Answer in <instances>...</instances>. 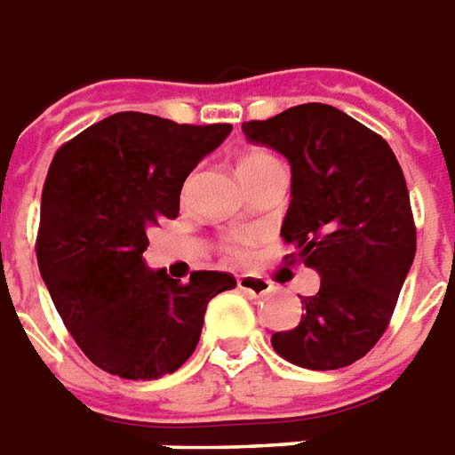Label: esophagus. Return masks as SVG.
<instances>
[{"mask_svg":"<svg viewBox=\"0 0 455 455\" xmlns=\"http://www.w3.org/2000/svg\"><path fill=\"white\" fill-rule=\"evenodd\" d=\"M237 289L250 296H264V294H269L272 284H269L267 279H262V276H254V274H243V276H237Z\"/></svg>","mask_w":455,"mask_h":455,"instance_id":"1","label":"esophagus"}]
</instances>
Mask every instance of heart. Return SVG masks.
I'll use <instances>...</instances> for the list:
<instances>
[{"label": "heart", "instance_id": "b5f03b06", "mask_svg": "<svg viewBox=\"0 0 455 455\" xmlns=\"http://www.w3.org/2000/svg\"><path fill=\"white\" fill-rule=\"evenodd\" d=\"M269 166H276V159L262 149L244 151L243 156L237 159V173H240L243 181L254 176V173H259V171L269 169ZM250 247H252V235L247 233H233L222 240V250L233 259H244L250 254Z\"/></svg>", "mask_w": 455, "mask_h": 455}]
</instances>
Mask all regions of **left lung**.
<instances>
[{
	"label": "left lung",
	"instance_id": "obj_1",
	"mask_svg": "<svg viewBox=\"0 0 455 455\" xmlns=\"http://www.w3.org/2000/svg\"><path fill=\"white\" fill-rule=\"evenodd\" d=\"M244 137L291 164L284 259L321 274L279 355L308 370H338L367 355L387 331L417 252L404 173L377 132L346 112L308 102L243 124Z\"/></svg>",
	"mask_w": 455,
	"mask_h": 455
}]
</instances>
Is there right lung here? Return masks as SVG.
Wrapping results in <instances>:
<instances>
[{
	"label": "right lung",
	"mask_w": 455,
	"mask_h": 455,
	"mask_svg": "<svg viewBox=\"0 0 455 455\" xmlns=\"http://www.w3.org/2000/svg\"><path fill=\"white\" fill-rule=\"evenodd\" d=\"M230 130L117 112L66 141L51 161L38 269L73 340L109 375L176 372L198 346L208 301L235 286L222 272H193L183 284L141 259L149 228L179 215L186 176Z\"/></svg>",
	"instance_id": "1"
}]
</instances>
